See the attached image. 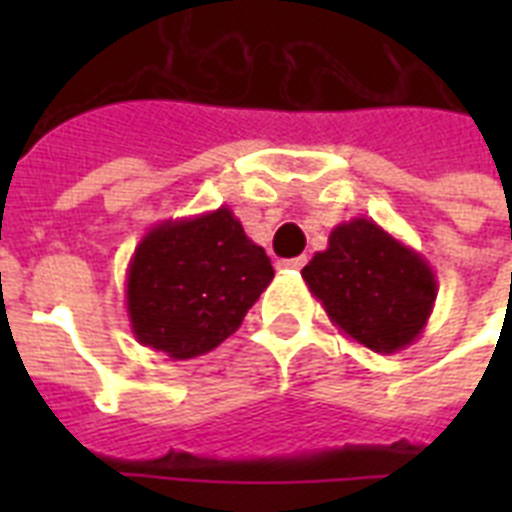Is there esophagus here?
I'll return each instance as SVG.
<instances>
[{"label":"esophagus","instance_id":"obj_1","mask_svg":"<svg viewBox=\"0 0 512 512\" xmlns=\"http://www.w3.org/2000/svg\"><path fill=\"white\" fill-rule=\"evenodd\" d=\"M305 263H308L305 257H289V260H281L279 268H284V271H300Z\"/></svg>","mask_w":512,"mask_h":512}]
</instances>
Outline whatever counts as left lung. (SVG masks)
<instances>
[{"instance_id":"1","label":"left lung","mask_w":512,"mask_h":512,"mask_svg":"<svg viewBox=\"0 0 512 512\" xmlns=\"http://www.w3.org/2000/svg\"><path fill=\"white\" fill-rule=\"evenodd\" d=\"M303 279L342 335L382 356L422 335L438 295L428 260L366 217L337 225Z\"/></svg>"}]
</instances>
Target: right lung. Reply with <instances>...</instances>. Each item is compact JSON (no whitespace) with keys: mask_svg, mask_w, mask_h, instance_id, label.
Segmentation results:
<instances>
[{"mask_svg":"<svg viewBox=\"0 0 512 512\" xmlns=\"http://www.w3.org/2000/svg\"><path fill=\"white\" fill-rule=\"evenodd\" d=\"M271 279V257L228 207L162 220L127 265L132 335L172 361L204 356L241 327Z\"/></svg>","mask_w":512,"mask_h":512,"instance_id":"right-lung-1","label":"right lung"}]
</instances>
